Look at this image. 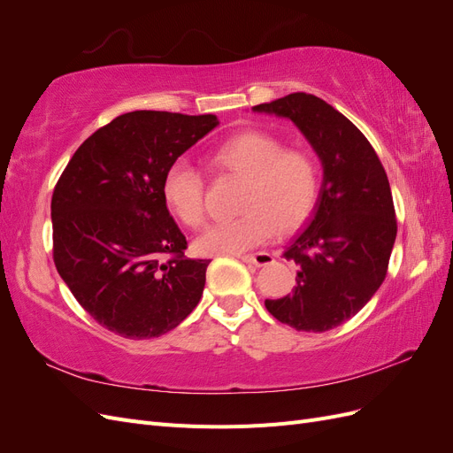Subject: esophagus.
<instances>
[{"label": "esophagus", "instance_id": "34e87169", "mask_svg": "<svg viewBox=\"0 0 453 453\" xmlns=\"http://www.w3.org/2000/svg\"><path fill=\"white\" fill-rule=\"evenodd\" d=\"M240 260H242V263H245V265H250V266H257V268H260V266H266V265H270V263H272V255H270V253L242 255V257H240Z\"/></svg>", "mask_w": 453, "mask_h": 453}]
</instances>
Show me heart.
I'll return each instance as SVG.
<instances>
[{"label":"heart","mask_w":453,"mask_h":453,"mask_svg":"<svg viewBox=\"0 0 453 453\" xmlns=\"http://www.w3.org/2000/svg\"><path fill=\"white\" fill-rule=\"evenodd\" d=\"M219 173L242 177L238 219L215 223L195 240L200 255H242L266 242L273 230L289 234L311 215L319 190V172L304 149H285L278 135L243 130L217 145L208 158ZM162 198L190 228L203 221V177L180 158L162 177Z\"/></svg>","instance_id":"heart-1"}]
</instances>
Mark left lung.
<instances>
[{"mask_svg": "<svg viewBox=\"0 0 453 453\" xmlns=\"http://www.w3.org/2000/svg\"><path fill=\"white\" fill-rule=\"evenodd\" d=\"M253 111L293 120L321 160L313 215L283 253L298 266L293 295L265 306L296 331L325 333L351 319L386 280L396 238L388 175L363 132L318 96L295 92Z\"/></svg>", "mask_w": 453, "mask_h": 453, "instance_id": "8db88e82", "label": "left lung"}]
</instances>
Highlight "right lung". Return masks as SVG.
Masks as SVG:
<instances>
[{"label": "right lung", "instance_id": "obj_1", "mask_svg": "<svg viewBox=\"0 0 453 453\" xmlns=\"http://www.w3.org/2000/svg\"><path fill=\"white\" fill-rule=\"evenodd\" d=\"M217 125L215 115H119L75 150L54 187V265L107 331L157 338L200 303L211 260L185 257L162 177Z\"/></svg>", "mask_w": 453, "mask_h": 453}]
</instances>
